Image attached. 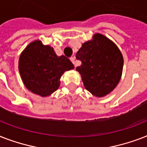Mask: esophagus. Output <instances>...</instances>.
I'll return each instance as SVG.
<instances>
[{
    "instance_id": "obj_1",
    "label": "esophagus",
    "mask_w": 147,
    "mask_h": 147,
    "mask_svg": "<svg viewBox=\"0 0 147 147\" xmlns=\"http://www.w3.org/2000/svg\"><path fill=\"white\" fill-rule=\"evenodd\" d=\"M75 59H76V57H75V56H72V57L70 58V60L71 61V62H72V63L75 65V66H76V61H75Z\"/></svg>"
}]
</instances>
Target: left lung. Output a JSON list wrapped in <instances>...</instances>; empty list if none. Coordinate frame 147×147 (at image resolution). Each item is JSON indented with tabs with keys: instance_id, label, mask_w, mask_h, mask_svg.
<instances>
[{
	"instance_id": "left-lung-1",
	"label": "left lung",
	"mask_w": 147,
	"mask_h": 147,
	"mask_svg": "<svg viewBox=\"0 0 147 147\" xmlns=\"http://www.w3.org/2000/svg\"><path fill=\"white\" fill-rule=\"evenodd\" d=\"M76 59L82 65L76 68L86 90L94 96L107 95L121 80L123 59L115 43L102 34L96 33L93 40L84 42Z\"/></svg>"
}]
</instances>
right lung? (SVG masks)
<instances>
[{"mask_svg": "<svg viewBox=\"0 0 147 147\" xmlns=\"http://www.w3.org/2000/svg\"><path fill=\"white\" fill-rule=\"evenodd\" d=\"M18 68L26 88L47 97L59 88L62 74L73 69L74 65L65 55L58 56L53 47L35 40L20 54Z\"/></svg>", "mask_w": 147, "mask_h": 147, "instance_id": "right-lung-1", "label": "right lung"}]
</instances>
